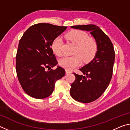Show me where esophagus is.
<instances>
[{"instance_id": "1", "label": "esophagus", "mask_w": 130, "mask_h": 130, "mask_svg": "<svg viewBox=\"0 0 130 130\" xmlns=\"http://www.w3.org/2000/svg\"><path fill=\"white\" fill-rule=\"evenodd\" d=\"M65 72H66V74H69L71 73V71L69 70H68V69H66L65 70Z\"/></svg>"}]
</instances>
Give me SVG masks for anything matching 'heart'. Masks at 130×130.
I'll list each match as a JSON object with an SVG mask.
<instances>
[{"label":"heart","instance_id":"b5f03b06","mask_svg":"<svg viewBox=\"0 0 130 130\" xmlns=\"http://www.w3.org/2000/svg\"><path fill=\"white\" fill-rule=\"evenodd\" d=\"M65 38L76 45L73 52L74 55L63 57L60 60L61 67L70 70L80 65L83 60L88 63L94 58L98 51V43L93 37H88L84 31L73 30L65 34ZM62 41L60 37L54 39L51 47L55 54L58 56L62 54Z\"/></svg>","mask_w":130,"mask_h":130}]
</instances>
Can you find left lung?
Masks as SVG:
<instances>
[{
  "instance_id": "8db88e82",
  "label": "left lung",
  "mask_w": 130,
  "mask_h": 130,
  "mask_svg": "<svg viewBox=\"0 0 130 130\" xmlns=\"http://www.w3.org/2000/svg\"><path fill=\"white\" fill-rule=\"evenodd\" d=\"M71 27L90 31L98 43V51L94 58L80 69L84 75L73 73L76 79L70 89L73 99L89 103L100 98L108 86L113 74L115 50L109 37L98 26L77 25Z\"/></svg>"
}]
</instances>
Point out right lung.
I'll list each match as a JSON object with an SVG mask.
<instances>
[{"label":"right lung","mask_w":130,"mask_h":130,"mask_svg":"<svg viewBox=\"0 0 130 130\" xmlns=\"http://www.w3.org/2000/svg\"><path fill=\"white\" fill-rule=\"evenodd\" d=\"M67 26L40 23L31 26L19 42L16 55V72L22 89L36 99L51 94L56 81L65 76V70L58 67L51 45Z\"/></svg>","instance_id":"1"}]
</instances>
